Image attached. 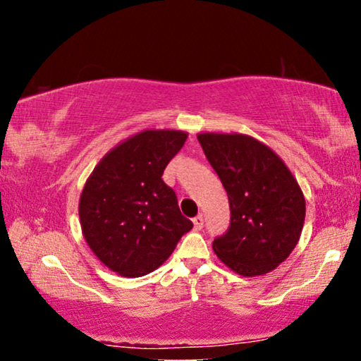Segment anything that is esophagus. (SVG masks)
Returning a JSON list of instances; mask_svg holds the SVG:
<instances>
[{
    "mask_svg": "<svg viewBox=\"0 0 361 361\" xmlns=\"http://www.w3.org/2000/svg\"><path fill=\"white\" fill-rule=\"evenodd\" d=\"M192 221H194V228H195L197 231L202 230V226H204V216H202V215H197L195 219L192 220Z\"/></svg>",
    "mask_w": 361,
    "mask_h": 361,
    "instance_id": "1",
    "label": "esophagus"
}]
</instances>
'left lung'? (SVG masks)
Listing matches in <instances>:
<instances>
[{"instance_id": "1", "label": "left lung", "mask_w": 361, "mask_h": 361, "mask_svg": "<svg viewBox=\"0 0 361 361\" xmlns=\"http://www.w3.org/2000/svg\"><path fill=\"white\" fill-rule=\"evenodd\" d=\"M219 174L230 204V226L214 251L241 276H259L283 263L295 248L305 219L298 180L276 152L246 135L197 136Z\"/></svg>"}]
</instances>
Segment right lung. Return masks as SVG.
Returning <instances> with one entry per match:
<instances>
[{"instance_id": "1", "label": "right lung", "mask_w": 361, "mask_h": 361, "mask_svg": "<svg viewBox=\"0 0 361 361\" xmlns=\"http://www.w3.org/2000/svg\"><path fill=\"white\" fill-rule=\"evenodd\" d=\"M185 140L187 133L177 130L137 133L105 154L85 182L82 233L97 258L125 278L159 268L194 226L162 180Z\"/></svg>"}]
</instances>
